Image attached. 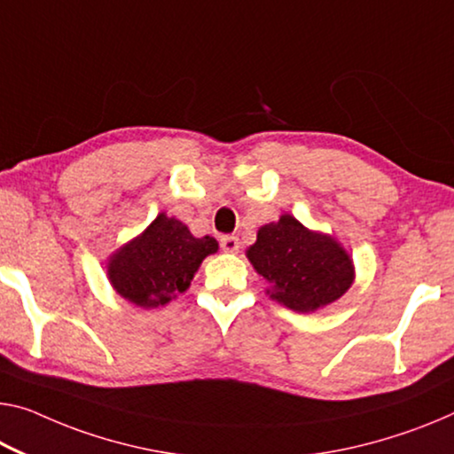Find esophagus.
Listing matches in <instances>:
<instances>
[{
	"instance_id": "obj_1",
	"label": "esophagus",
	"mask_w": 454,
	"mask_h": 454,
	"mask_svg": "<svg viewBox=\"0 0 454 454\" xmlns=\"http://www.w3.org/2000/svg\"><path fill=\"white\" fill-rule=\"evenodd\" d=\"M221 247L223 251H227V254H237V251H239V239H237L235 235H223Z\"/></svg>"
}]
</instances>
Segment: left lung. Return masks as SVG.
<instances>
[{
  "instance_id": "left-lung-1",
  "label": "left lung",
  "mask_w": 454,
  "mask_h": 454,
  "mask_svg": "<svg viewBox=\"0 0 454 454\" xmlns=\"http://www.w3.org/2000/svg\"><path fill=\"white\" fill-rule=\"evenodd\" d=\"M268 294L296 312H312L334 302L353 282V263L333 237L312 233L292 215L263 225L247 249Z\"/></svg>"
}]
</instances>
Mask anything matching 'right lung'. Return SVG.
I'll use <instances>...</instances> for the list:
<instances>
[{"mask_svg": "<svg viewBox=\"0 0 454 454\" xmlns=\"http://www.w3.org/2000/svg\"><path fill=\"white\" fill-rule=\"evenodd\" d=\"M215 237H192L184 223L160 213L145 231L109 260V280L125 300L142 309L166 304L184 292L208 254Z\"/></svg>", "mask_w": 454, "mask_h": 454, "instance_id": "add662e5", "label": "right lung"}]
</instances>
